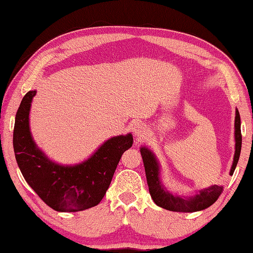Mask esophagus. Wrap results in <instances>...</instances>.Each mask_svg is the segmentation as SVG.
<instances>
[{"instance_id":"1","label":"esophagus","mask_w":253,"mask_h":253,"mask_svg":"<svg viewBox=\"0 0 253 253\" xmlns=\"http://www.w3.org/2000/svg\"><path fill=\"white\" fill-rule=\"evenodd\" d=\"M132 132H134V136L136 138H143L147 132V127L144 123H136L135 125L132 126Z\"/></svg>"}]
</instances>
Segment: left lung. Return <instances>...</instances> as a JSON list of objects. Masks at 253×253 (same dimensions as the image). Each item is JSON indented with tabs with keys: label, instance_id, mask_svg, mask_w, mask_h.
I'll return each instance as SVG.
<instances>
[{
	"label": "left lung",
	"instance_id": "obj_1",
	"mask_svg": "<svg viewBox=\"0 0 253 253\" xmlns=\"http://www.w3.org/2000/svg\"><path fill=\"white\" fill-rule=\"evenodd\" d=\"M234 138H235V152L233 157L232 168L230 170V175H232L235 168H237L240 153H241V119H240L239 110H235V121H234ZM142 154L145 173H146L147 184L149 194L156 205L165 210L173 212H196L202 211L215 202L219 199L223 186L212 185L203 190L199 191L198 193L190 198H184L181 195H173L166 190L165 186L162 184L160 174V163H158L156 156L151 149L146 146L140 148Z\"/></svg>",
	"mask_w": 253,
	"mask_h": 253
}]
</instances>
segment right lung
<instances>
[{
	"label": "right lung",
	"mask_w": 253,
	"mask_h": 253,
	"mask_svg": "<svg viewBox=\"0 0 253 253\" xmlns=\"http://www.w3.org/2000/svg\"><path fill=\"white\" fill-rule=\"evenodd\" d=\"M37 91L25 93L15 116L13 147L19 169L43 202L58 212H78L96 207L108 190L132 135L111 137L92 155L76 165H60L38 148L31 136L29 114Z\"/></svg>",
	"instance_id": "obj_1"
}]
</instances>
